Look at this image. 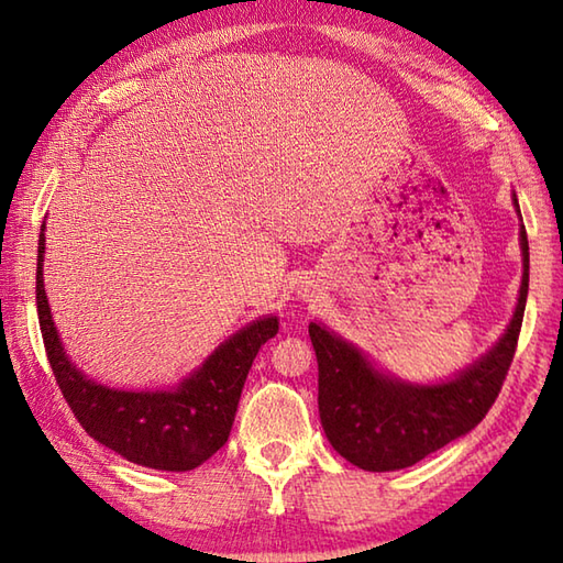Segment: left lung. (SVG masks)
I'll return each instance as SVG.
<instances>
[{
    "instance_id": "left-lung-1",
    "label": "left lung",
    "mask_w": 563,
    "mask_h": 563,
    "mask_svg": "<svg viewBox=\"0 0 563 563\" xmlns=\"http://www.w3.org/2000/svg\"><path fill=\"white\" fill-rule=\"evenodd\" d=\"M512 200L520 212L516 194ZM520 249L525 268L520 297L506 333L479 361L440 385H411L382 375L355 345L314 321L309 324L319 363L321 426L341 457L365 472L404 470L482 423L518 349L530 285L525 224H520Z\"/></svg>"
}]
</instances>
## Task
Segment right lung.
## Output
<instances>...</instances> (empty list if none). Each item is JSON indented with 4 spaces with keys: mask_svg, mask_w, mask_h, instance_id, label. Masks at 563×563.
<instances>
[{
    "mask_svg": "<svg viewBox=\"0 0 563 563\" xmlns=\"http://www.w3.org/2000/svg\"><path fill=\"white\" fill-rule=\"evenodd\" d=\"M43 230L38 236L35 305L47 361L71 413L93 440L123 454L128 462L162 472L196 470L230 438L251 363L261 345L278 333V319L251 321L172 391H123L97 385L69 363L59 343L43 288Z\"/></svg>",
    "mask_w": 563,
    "mask_h": 563,
    "instance_id": "right-lung-1",
    "label": "right lung"
}]
</instances>
